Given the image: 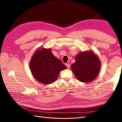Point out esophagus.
I'll return each instance as SVG.
<instances>
[{
    "instance_id": "1",
    "label": "esophagus",
    "mask_w": 122,
    "mask_h": 122,
    "mask_svg": "<svg viewBox=\"0 0 122 122\" xmlns=\"http://www.w3.org/2000/svg\"><path fill=\"white\" fill-rule=\"evenodd\" d=\"M66 65V66H67L68 69H69L70 68V67H71V65H70V64H67Z\"/></svg>"
}]
</instances>
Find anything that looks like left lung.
Returning <instances> with one entry per match:
<instances>
[{
	"instance_id": "obj_1",
	"label": "left lung",
	"mask_w": 122,
	"mask_h": 122,
	"mask_svg": "<svg viewBox=\"0 0 122 122\" xmlns=\"http://www.w3.org/2000/svg\"><path fill=\"white\" fill-rule=\"evenodd\" d=\"M101 68L99 57L92 51L80 52L76 56L71 70L77 79L82 82H90L98 76Z\"/></svg>"
}]
</instances>
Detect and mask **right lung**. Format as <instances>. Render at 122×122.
Returning <instances> with one entry per match:
<instances>
[{"mask_svg": "<svg viewBox=\"0 0 122 122\" xmlns=\"http://www.w3.org/2000/svg\"><path fill=\"white\" fill-rule=\"evenodd\" d=\"M32 75L40 83H52L58 78L60 72L67 67L55 57L50 49H38L32 56L29 64Z\"/></svg>", "mask_w": 122, "mask_h": 122, "instance_id": "add662e5", "label": "right lung"}]
</instances>
